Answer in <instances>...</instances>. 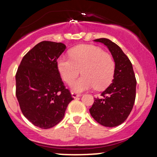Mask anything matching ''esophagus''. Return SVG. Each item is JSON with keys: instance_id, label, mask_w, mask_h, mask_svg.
Returning a JSON list of instances; mask_svg holds the SVG:
<instances>
[{"instance_id": "obj_1", "label": "esophagus", "mask_w": 157, "mask_h": 157, "mask_svg": "<svg viewBox=\"0 0 157 157\" xmlns=\"http://www.w3.org/2000/svg\"><path fill=\"white\" fill-rule=\"evenodd\" d=\"M71 96H72L73 98H77V97H80V94L76 93V92H74V91H73V92H71Z\"/></svg>"}]
</instances>
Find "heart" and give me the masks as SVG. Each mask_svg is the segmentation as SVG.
Masks as SVG:
<instances>
[{"mask_svg": "<svg viewBox=\"0 0 157 157\" xmlns=\"http://www.w3.org/2000/svg\"><path fill=\"white\" fill-rule=\"evenodd\" d=\"M57 66L62 79L68 84L77 78L81 70L82 76L71 85L75 92L93 87L96 90L105 89L111 83L115 71L112 56L90 45H81L70 50L69 57H60Z\"/></svg>", "mask_w": 157, "mask_h": 157, "instance_id": "obj_1", "label": "heart"}]
</instances>
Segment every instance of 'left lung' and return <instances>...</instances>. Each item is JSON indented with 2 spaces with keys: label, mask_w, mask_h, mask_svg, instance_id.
I'll use <instances>...</instances> for the list:
<instances>
[{
  "label": "left lung",
  "mask_w": 157,
  "mask_h": 157,
  "mask_svg": "<svg viewBox=\"0 0 157 157\" xmlns=\"http://www.w3.org/2000/svg\"><path fill=\"white\" fill-rule=\"evenodd\" d=\"M108 47L115 62L112 83L94 98L89 109L91 117L100 125L115 127L122 124L134 106L136 98V80L128 57L119 46L107 38L94 40Z\"/></svg>",
  "instance_id": "obj_1"
}]
</instances>
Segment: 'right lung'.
I'll return each instance as SVG.
<instances>
[{
	"mask_svg": "<svg viewBox=\"0 0 157 157\" xmlns=\"http://www.w3.org/2000/svg\"><path fill=\"white\" fill-rule=\"evenodd\" d=\"M66 48L62 43H39L23 57L16 73V97L21 111L40 128L58 124L74 100L57 66V59Z\"/></svg>",
	"mask_w": 157,
	"mask_h": 157,
	"instance_id": "add662e5",
	"label": "right lung"
}]
</instances>
